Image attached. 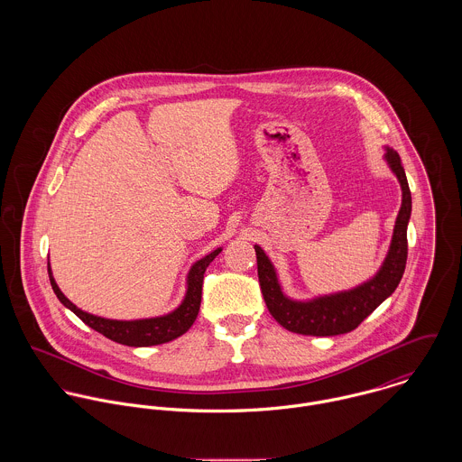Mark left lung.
<instances>
[{
  "label": "left lung",
  "instance_id": "1",
  "mask_svg": "<svg viewBox=\"0 0 462 462\" xmlns=\"http://www.w3.org/2000/svg\"><path fill=\"white\" fill-rule=\"evenodd\" d=\"M386 160L400 181L402 206L396 217L390 253L377 275L368 282L350 291L319 297L310 302L290 300L281 291L275 270L266 258L263 249L254 245L264 304L275 322H279L284 329L308 336H336L350 332L395 291L407 262V222L411 217V190L400 156L393 149H388Z\"/></svg>",
  "mask_w": 462,
  "mask_h": 462
}]
</instances>
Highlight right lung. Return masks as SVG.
I'll return each mask as SVG.
<instances>
[{
    "label": "right lung",
    "mask_w": 462,
    "mask_h": 462,
    "mask_svg": "<svg viewBox=\"0 0 462 462\" xmlns=\"http://www.w3.org/2000/svg\"><path fill=\"white\" fill-rule=\"evenodd\" d=\"M218 253H220V249L213 251L211 254H208L206 258L199 260L198 263L192 266V270L189 273V290H187L185 300L181 302V306L178 310H174L172 313H169L165 317L145 319V320H132V322L108 320V319L94 317L90 313H85V311L78 310L67 299L66 295L60 291V288L57 286V282H55V279L51 275L50 264H48V273H50V281H51L53 291L59 297V300L66 308H69L81 322H85L90 329L97 330L103 336H106L108 339L117 341L121 345H128V346H151V345H162V343L172 341V339L180 337L181 334H185L187 330L192 328V324L198 319L199 308H200L204 272H206L208 264L217 258Z\"/></svg>",
    "instance_id": "right-lung-1"
}]
</instances>
